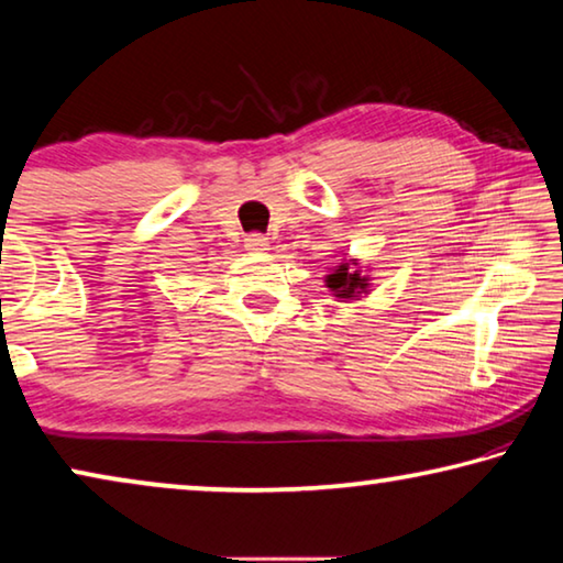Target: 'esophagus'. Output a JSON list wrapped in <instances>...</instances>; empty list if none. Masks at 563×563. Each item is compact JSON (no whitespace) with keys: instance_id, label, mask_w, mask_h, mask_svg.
<instances>
[{"instance_id":"1","label":"esophagus","mask_w":563,"mask_h":563,"mask_svg":"<svg viewBox=\"0 0 563 563\" xmlns=\"http://www.w3.org/2000/svg\"><path fill=\"white\" fill-rule=\"evenodd\" d=\"M268 245H271L268 238L261 235V233H251L245 238V247H247V251H253V253H265V251H268Z\"/></svg>"}]
</instances>
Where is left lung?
I'll return each instance as SVG.
<instances>
[{"label":"left lung","instance_id":"1","mask_svg":"<svg viewBox=\"0 0 563 563\" xmlns=\"http://www.w3.org/2000/svg\"><path fill=\"white\" fill-rule=\"evenodd\" d=\"M352 265H357V263H352ZM325 283L335 298H350V300L357 298L360 292H367V285H369L367 278H362L360 271L350 268V263H340L338 268L328 275Z\"/></svg>","mask_w":563,"mask_h":563}]
</instances>
